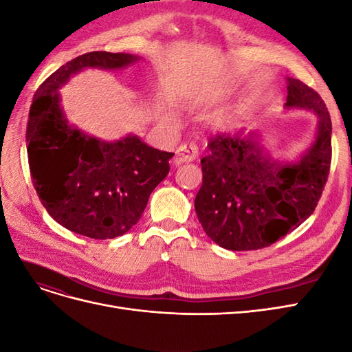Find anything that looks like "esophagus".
<instances>
[{
  "label": "esophagus",
  "instance_id": "obj_1",
  "mask_svg": "<svg viewBox=\"0 0 352 352\" xmlns=\"http://www.w3.org/2000/svg\"><path fill=\"white\" fill-rule=\"evenodd\" d=\"M198 157V148L194 144H184L177 148L176 157H175V163H188V162H194V160Z\"/></svg>",
  "mask_w": 352,
  "mask_h": 352
}]
</instances>
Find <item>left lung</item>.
I'll return each mask as SVG.
<instances>
[{
  "label": "left lung",
  "instance_id": "1",
  "mask_svg": "<svg viewBox=\"0 0 352 352\" xmlns=\"http://www.w3.org/2000/svg\"><path fill=\"white\" fill-rule=\"evenodd\" d=\"M285 107L308 109L318 117L316 141L300 162H274L261 153L252 133L210 138L195 211L210 239L223 248L269 247L310 217L322 197L332 162L326 104L313 88L287 78Z\"/></svg>",
  "mask_w": 352,
  "mask_h": 352
}]
</instances>
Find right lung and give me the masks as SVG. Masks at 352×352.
<instances>
[{
    "instance_id": "right-lung-1",
    "label": "right lung",
    "mask_w": 352,
    "mask_h": 352,
    "mask_svg": "<svg viewBox=\"0 0 352 352\" xmlns=\"http://www.w3.org/2000/svg\"><path fill=\"white\" fill-rule=\"evenodd\" d=\"M136 60L123 52H87L42 82L30 105L26 142L32 184L52 219L92 239L122 236L136 225L175 154L133 135L104 142L73 129L57 89L85 67L120 69Z\"/></svg>"
}]
</instances>
